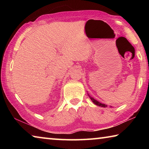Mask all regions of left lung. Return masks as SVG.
Masks as SVG:
<instances>
[{
	"label": "left lung",
	"instance_id": "1",
	"mask_svg": "<svg viewBox=\"0 0 149 149\" xmlns=\"http://www.w3.org/2000/svg\"><path fill=\"white\" fill-rule=\"evenodd\" d=\"M90 98H91V99L92 101H93V102H94L96 105L100 106V107H107V105H106V104H102V103L98 102L97 100H96L95 99H93L92 97H90Z\"/></svg>",
	"mask_w": 149,
	"mask_h": 149
}]
</instances>
